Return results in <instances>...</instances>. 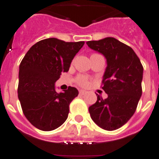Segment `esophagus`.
<instances>
[{"instance_id": "1", "label": "esophagus", "mask_w": 159, "mask_h": 159, "mask_svg": "<svg viewBox=\"0 0 159 159\" xmlns=\"http://www.w3.org/2000/svg\"><path fill=\"white\" fill-rule=\"evenodd\" d=\"M79 94H82V95H83V94H86V90H79Z\"/></svg>"}]
</instances>
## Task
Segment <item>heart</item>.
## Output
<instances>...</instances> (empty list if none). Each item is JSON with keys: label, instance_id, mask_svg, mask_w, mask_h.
<instances>
[{"label": "heart", "instance_id": "1", "mask_svg": "<svg viewBox=\"0 0 159 159\" xmlns=\"http://www.w3.org/2000/svg\"><path fill=\"white\" fill-rule=\"evenodd\" d=\"M97 55H98V54H93L91 57H94V56H97ZM77 82H78V83H79L81 86H86V85L88 84L87 79H86V77H79V78H78V80H77Z\"/></svg>", "mask_w": 159, "mask_h": 159}]
</instances>
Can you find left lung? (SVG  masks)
<instances>
[{
    "mask_svg": "<svg viewBox=\"0 0 159 159\" xmlns=\"http://www.w3.org/2000/svg\"><path fill=\"white\" fill-rule=\"evenodd\" d=\"M86 44L107 60L102 88L107 98L97 94L96 102L89 107L90 117L102 129L116 130L135 112L142 93L143 67L134 51L116 39L107 37Z\"/></svg>",
    "mask_w": 159,
    "mask_h": 159,
    "instance_id": "obj_1",
    "label": "left lung"
}]
</instances>
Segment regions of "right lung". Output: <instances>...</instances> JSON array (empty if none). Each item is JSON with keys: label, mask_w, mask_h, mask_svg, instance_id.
<instances>
[{"label": "right lung", "mask_w": 159, "mask_h": 159, "mask_svg": "<svg viewBox=\"0 0 159 159\" xmlns=\"http://www.w3.org/2000/svg\"><path fill=\"white\" fill-rule=\"evenodd\" d=\"M85 42H65L57 38L39 41L29 49L19 65L18 99L25 116L42 131L57 129L67 120L69 104L78 94L69 86L57 93L55 83Z\"/></svg>", "instance_id": "obj_1"}]
</instances>
